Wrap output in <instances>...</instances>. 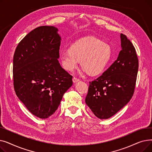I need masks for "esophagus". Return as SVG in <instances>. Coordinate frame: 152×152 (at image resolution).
I'll return each instance as SVG.
<instances>
[{
    "label": "esophagus",
    "instance_id": "34e87169",
    "mask_svg": "<svg viewBox=\"0 0 152 152\" xmlns=\"http://www.w3.org/2000/svg\"><path fill=\"white\" fill-rule=\"evenodd\" d=\"M78 81H79V79H77V78L75 77H74L73 78V82L74 83H77V82H78Z\"/></svg>",
    "mask_w": 152,
    "mask_h": 152
}]
</instances>
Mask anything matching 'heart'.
Masks as SVG:
<instances>
[{"label": "heart", "mask_w": 152, "mask_h": 152, "mask_svg": "<svg viewBox=\"0 0 152 152\" xmlns=\"http://www.w3.org/2000/svg\"><path fill=\"white\" fill-rule=\"evenodd\" d=\"M111 57L108 45L95 37L77 40L69 46L68 51H62L59 58L62 67L72 71L80 61L81 67L90 76H97L105 70Z\"/></svg>", "instance_id": "obj_1"}]
</instances>
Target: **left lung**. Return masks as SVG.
<instances>
[{
	"label": "left lung",
	"instance_id": "left-lung-1",
	"mask_svg": "<svg viewBox=\"0 0 152 152\" xmlns=\"http://www.w3.org/2000/svg\"><path fill=\"white\" fill-rule=\"evenodd\" d=\"M121 50L116 61L95 80L90 82L86 103L98 118L108 119L122 109L132 98L139 61L132 44L120 34Z\"/></svg>",
	"mask_w": 152,
	"mask_h": 152
}]
</instances>
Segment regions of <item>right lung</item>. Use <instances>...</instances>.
Wrapping results in <instances>:
<instances>
[{
    "label": "right lung",
    "mask_w": 152,
    "mask_h": 152,
    "mask_svg": "<svg viewBox=\"0 0 152 152\" xmlns=\"http://www.w3.org/2000/svg\"><path fill=\"white\" fill-rule=\"evenodd\" d=\"M55 26L31 31L15 50L13 60L16 94L34 116L46 119L57 110L72 77L58 61L61 36Z\"/></svg>",
    "instance_id": "add662e5"
}]
</instances>
